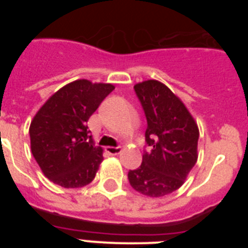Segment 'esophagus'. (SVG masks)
I'll return each instance as SVG.
<instances>
[{
    "mask_svg": "<svg viewBox=\"0 0 248 248\" xmlns=\"http://www.w3.org/2000/svg\"><path fill=\"white\" fill-rule=\"evenodd\" d=\"M120 150H122V146H107V148H105V151L110 155L119 154Z\"/></svg>",
    "mask_w": 248,
    "mask_h": 248,
    "instance_id": "1",
    "label": "esophagus"
}]
</instances>
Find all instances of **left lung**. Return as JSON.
Returning a JSON list of instances; mask_svg holds the SVG:
<instances>
[{
    "label": "left lung",
    "mask_w": 248,
    "mask_h": 248,
    "mask_svg": "<svg viewBox=\"0 0 248 248\" xmlns=\"http://www.w3.org/2000/svg\"><path fill=\"white\" fill-rule=\"evenodd\" d=\"M145 111V140L150 151L128 172L131 187L149 198H161L183 186L198 161L199 126L183 100L164 83L148 79L134 85Z\"/></svg>",
    "instance_id": "8db88e82"
}]
</instances>
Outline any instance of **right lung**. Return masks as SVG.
Returning <instances> with one entry per match:
<instances>
[{
	"mask_svg": "<svg viewBox=\"0 0 248 248\" xmlns=\"http://www.w3.org/2000/svg\"><path fill=\"white\" fill-rule=\"evenodd\" d=\"M115 88L110 83L78 79L52 94L30 125L31 150L42 172L65 189L93 181L103 149L94 146L87 122Z\"/></svg>",
	"mask_w": 248,
	"mask_h": 248,
	"instance_id": "add662e5",
	"label": "right lung"
}]
</instances>
